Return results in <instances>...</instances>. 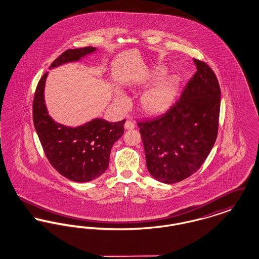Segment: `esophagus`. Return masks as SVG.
Here are the masks:
<instances>
[{
	"mask_svg": "<svg viewBox=\"0 0 259 259\" xmlns=\"http://www.w3.org/2000/svg\"><path fill=\"white\" fill-rule=\"evenodd\" d=\"M124 127H125V129H128V130L134 129L135 128V124L133 123L131 120H126V122L124 124Z\"/></svg>",
	"mask_w": 259,
	"mask_h": 259,
	"instance_id": "1",
	"label": "esophagus"
}]
</instances>
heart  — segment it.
<instances>
[{
  "label": "heart",
  "mask_w": 259,
  "mask_h": 259,
  "mask_svg": "<svg viewBox=\"0 0 259 259\" xmlns=\"http://www.w3.org/2000/svg\"><path fill=\"white\" fill-rule=\"evenodd\" d=\"M176 84V78L169 77L157 87L148 90L141 100L143 109L147 111H155L162 109L171 97ZM116 104L124 109L128 106V99L123 95H119L116 99Z\"/></svg>",
  "instance_id": "b5f03b06"
}]
</instances>
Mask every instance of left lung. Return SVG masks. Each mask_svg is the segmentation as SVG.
I'll return each mask as SVG.
<instances>
[{
	"label": "left lung",
	"instance_id": "1",
	"mask_svg": "<svg viewBox=\"0 0 259 259\" xmlns=\"http://www.w3.org/2000/svg\"><path fill=\"white\" fill-rule=\"evenodd\" d=\"M193 62L197 71L180 98L157 116L137 121L148 172L164 184L182 182L197 172L218 137L219 80L207 63Z\"/></svg>",
	"mask_w": 259,
	"mask_h": 259
}]
</instances>
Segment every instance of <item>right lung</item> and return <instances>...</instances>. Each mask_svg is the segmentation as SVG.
Here are the masks:
<instances>
[{
	"label": "right lung",
	"mask_w": 259,
	"mask_h": 259,
	"mask_svg": "<svg viewBox=\"0 0 259 259\" xmlns=\"http://www.w3.org/2000/svg\"><path fill=\"white\" fill-rule=\"evenodd\" d=\"M95 50L85 47L66 50L51 63L50 69L76 61ZM47 75L48 72L38 80L33 100V121L45 154L65 178L77 183L95 180L108 169L111 147L123 134L125 119L113 123L94 119L76 128L54 122L44 98Z\"/></svg>",
	"instance_id": "right-lung-1"
}]
</instances>
